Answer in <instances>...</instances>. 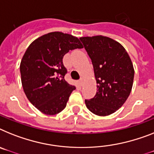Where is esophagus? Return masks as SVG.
<instances>
[{
  "label": "esophagus",
  "mask_w": 154,
  "mask_h": 154,
  "mask_svg": "<svg viewBox=\"0 0 154 154\" xmlns=\"http://www.w3.org/2000/svg\"><path fill=\"white\" fill-rule=\"evenodd\" d=\"M84 81H85V79H84L83 77H82V78H81V79H80V81H79V85H80V86H82V85H83Z\"/></svg>",
  "instance_id": "34e87169"
}]
</instances>
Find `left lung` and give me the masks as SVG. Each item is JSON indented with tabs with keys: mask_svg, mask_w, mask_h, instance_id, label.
<instances>
[{
	"mask_svg": "<svg viewBox=\"0 0 154 154\" xmlns=\"http://www.w3.org/2000/svg\"><path fill=\"white\" fill-rule=\"evenodd\" d=\"M94 67L95 96L85 100L88 109L98 116H108L120 109L128 98L135 70L131 58L121 44L105 36L81 37Z\"/></svg>",
	"mask_w": 154,
	"mask_h": 154,
	"instance_id": "left-lung-1",
	"label": "left lung"
}]
</instances>
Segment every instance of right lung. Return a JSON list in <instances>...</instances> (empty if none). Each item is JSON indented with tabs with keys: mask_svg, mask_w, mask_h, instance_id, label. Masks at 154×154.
Masks as SVG:
<instances>
[{
	"mask_svg": "<svg viewBox=\"0 0 154 154\" xmlns=\"http://www.w3.org/2000/svg\"><path fill=\"white\" fill-rule=\"evenodd\" d=\"M82 48L77 37L62 32L41 36L27 48L20 63L22 85L27 99L41 113L55 115L65 109L76 87L64 79L63 59L69 50Z\"/></svg>",
	"mask_w": 154,
	"mask_h": 154,
	"instance_id": "add662e5",
	"label": "right lung"
}]
</instances>
